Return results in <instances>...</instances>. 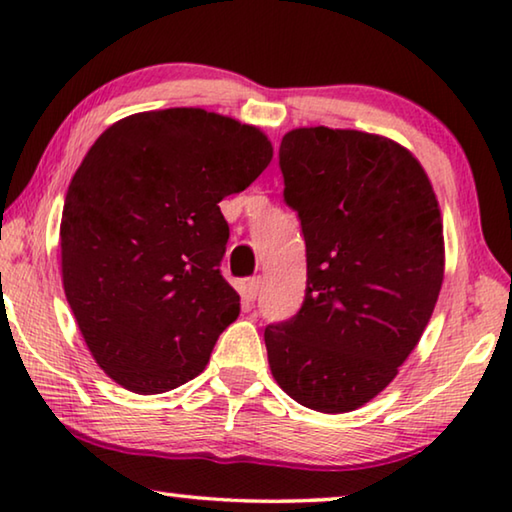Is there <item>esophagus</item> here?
Wrapping results in <instances>:
<instances>
[{"mask_svg": "<svg viewBox=\"0 0 512 512\" xmlns=\"http://www.w3.org/2000/svg\"><path fill=\"white\" fill-rule=\"evenodd\" d=\"M261 283H263L261 276H251V279L245 281V290H242V294H245L247 301H254V299L258 297V290H261Z\"/></svg>", "mask_w": 512, "mask_h": 512, "instance_id": "34e87169", "label": "esophagus"}]
</instances>
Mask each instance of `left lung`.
Here are the masks:
<instances>
[{
  "instance_id": "left-lung-1",
  "label": "left lung",
  "mask_w": 512,
  "mask_h": 512,
  "mask_svg": "<svg viewBox=\"0 0 512 512\" xmlns=\"http://www.w3.org/2000/svg\"><path fill=\"white\" fill-rule=\"evenodd\" d=\"M279 159L308 281L297 315L265 328L267 360L299 405L346 414L389 387L425 333L445 272L441 209L420 161L380 134L297 128Z\"/></svg>"
}]
</instances>
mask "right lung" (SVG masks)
<instances>
[{
	"mask_svg": "<svg viewBox=\"0 0 512 512\" xmlns=\"http://www.w3.org/2000/svg\"><path fill=\"white\" fill-rule=\"evenodd\" d=\"M272 155L261 128L200 107L130 114L87 150L62 209V288L123 389L152 396L197 378L238 319L218 270L229 240L218 204Z\"/></svg>",
	"mask_w": 512,
	"mask_h": 512,
	"instance_id": "1",
	"label": "right lung"
}]
</instances>
